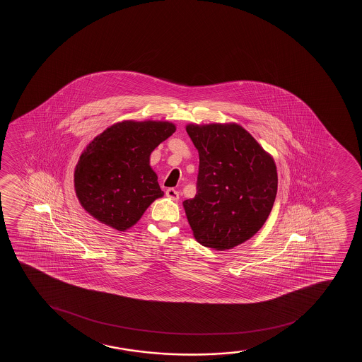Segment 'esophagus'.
<instances>
[{
  "mask_svg": "<svg viewBox=\"0 0 362 362\" xmlns=\"http://www.w3.org/2000/svg\"><path fill=\"white\" fill-rule=\"evenodd\" d=\"M165 194L168 198H171V199H179V192L174 189V188H168V189H166Z\"/></svg>",
  "mask_w": 362,
  "mask_h": 362,
  "instance_id": "1",
  "label": "esophagus"
}]
</instances>
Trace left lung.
Wrapping results in <instances>:
<instances>
[{"label":"left lung","mask_w":362,"mask_h":362,"mask_svg":"<svg viewBox=\"0 0 362 362\" xmlns=\"http://www.w3.org/2000/svg\"><path fill=\"white\" fill-rule=\"evenodd\" d=\"M199 152L197 194L183 202L194 238L211 249L249 240L269 216L278 191L274 160L238 124L187 125Z\"/></svg>","instance_id":"8db88e82"}]
</instances>
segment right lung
Returning <instances> with one entry per match:
<instances>
[{
  "label": "right lung",
  "instance_id": "1",
  "mask_svg": "<svg viewBox=\"0 0 362 362\" xmlns=\"http://www.w3.org/2000/svg\"><path fill=\"white\" fill-rule=\"evenodd\" d=\"M169 122L124 121L96 136L75 169L79 203L117 230L130 228L164 192L150 166L152 151L175 133Z\"/></svg>",
  "mask_w": 362,
  "mask_h": 362
}]
</instances>
